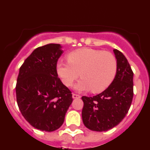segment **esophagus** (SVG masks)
I'll return each mask as SVG.
<instances>
[{
	"label": "esophagus",
	"mask_w": 150,
	"mask_h": 150,
	"mask_svg": "<svg viewBox=\"0 0 150 150\" xmlns=\"http://www.w3.org/2000/svg\"><path fill=\"white\" fill-rule=\"evenodd\" d=\"M72 98L74 99H76V98H80V95H76V94H73L72 95Z\"/></svg>",
	"instance_id": "esophagus-1"
}]
</instances>
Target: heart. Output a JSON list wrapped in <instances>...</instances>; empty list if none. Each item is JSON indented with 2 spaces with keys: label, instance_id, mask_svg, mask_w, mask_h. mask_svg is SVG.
Segmentation results:
<instances>
[{
  "label": "heart",
  "instance_id": "heart-1",
  "mask_svg": "<svg viewBox=\"0 0 150 150\" xmlns=\"http://www.w3.org/2000/svg\"><path fill=\"white\" fill-rule=\"evenodd\" d=\"M68 62L60 61L56 64V72L66 86L75 85L79 91L91 90L98 93L107 89L115 79L117 72V60L109 52L83 48L67 55Z\"/></svg>",
  "mask_w": 150,
  "mask_h": 150
}]
</instances>
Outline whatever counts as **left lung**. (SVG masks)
Listing matches in <instances>:
<instances>
[{"mask_svg":"<svg viewBox=\"0 0 150 150\" xmlns=\"http://www.w3.org/2000/svg\"><path fill=\"white\" fill-rule=\"evenodd\" d=\"M113 52L117 60V72L110 86L95 96L82 97L83 124L95 132H106L120 124L133 99V71L121 52L113 50Z\"/></svg>","mask_w":150,"mask_h":150,"instance_id":"1","label":"left lung"}]
</instances>
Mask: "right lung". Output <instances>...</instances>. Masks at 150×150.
Instances as JSON below:
<instances>
[{"label":"right lung","instance_id":"obj_1","mask_svg":"<svg viewBox=\"0 0 150 150\" xmlns=\"http://www.w3.org/2000/svg\"><path fill=\"white\" fill-rule=\"evenodd\" d=\"M62 46L50 43L35 49L19 69L16 100L22 116L34 128L53 132L60 128L73 101L72 94L56 72Z\"/></svg>","mask_w":150,"mask_h":150}]
</instances>
